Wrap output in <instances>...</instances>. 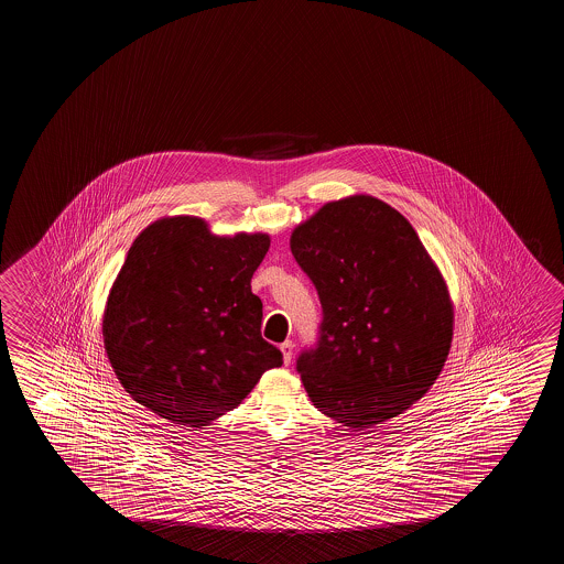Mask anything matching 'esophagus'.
Segmentation results:
<instances>
[{"label": "esophagus", "instance_id": "34e87169", "mask_svg": "<svg viewBox=\"0 0 564 564\" xmlns=\"http://www.w3.org/2000/svg\"><path fill=\"white\" fill-rule=\"evenodd\" d=\"M281 351H283V361H285L286 366L291 364V360H293V350H295V344L291 340H285L281 346Z\"/></svg>", "mask_w": 564, "mask_h": 564}]
</instances>
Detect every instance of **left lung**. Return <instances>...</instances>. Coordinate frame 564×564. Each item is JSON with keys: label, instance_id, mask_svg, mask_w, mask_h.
I'll use <instances>...</instances> for the list:
<instances>
[{"label": "left lung", "instance_id": "1", "mask_svg": "<svg viewBox=\"0 0 564 564\" xmlns=\"http://www.w3.org/2000/svg\"><path fill=\"white\" fill-rule=\"evenodd\" d=\"M323 305L296 358L318 411L364 431L423 398L453 340V305L413 226L373 196L324 204L291 236Z\"/></svg>", "mask_w": 564, "mask_h": 564}]
</instances>
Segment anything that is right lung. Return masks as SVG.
<instances>
[{
    "instance_id": "add662e5",
    "label": "right lung",
    "mask_w": 564,
    "mask_h": 564,
    "mask_svg": "<svg viewBox=\"0 0 564 564\" xmlns=\"http://www.w3.org/2000/svg\"><path fill=\"white\" fill-rule=\"evenodd\" d=\"M268 250L265 234L216 238L191 216L139 234L104 314L106 351L131 398L200 429L283 364L261 338L263 305L251 293Z\"/></svg>"
}]
</instances>
